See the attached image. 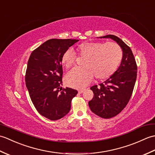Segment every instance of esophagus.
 I'll use <instances>...</instances> for the list:
<instances>
[{
	"label": "esophagus",
	"instance_id": "esophagus-1",
	"mask_svg": "<svg viewBox=\"0 0 155 155\" xmlns=\"http://www.w3.org/2000/svg\"><path fill=\"white\" fill-rule=\"evenodd\" d=\"M85 91V89H78V93H80V94H81V93H84V91Z\"/></svg>",
	"mask_w": 155,
	"mask_h": 155
}]
</instances>
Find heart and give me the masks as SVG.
Returning a JSON list of instances; mask_svg holds the SVG:
<instances>
[{"label": "heart", "mask_w": 155, "mask_h": 155, "mask_svg": "<svg viewBox=\"0 0 155 155\" xmlns=\"http://www.w3.org/2000/svg\"><path fill=\"white\" fill-rule=\"evenodd\" d=\"M78 55L87 57L83 68H74L65 77V83L74 88H83L91 83L95 75L98 80L111 77L121 63L123 52L119 45L114 42H84L77 48ZM76 55L72 49L65 51L61 62L68 68L74 65Z\"/></svg>", "instance_id": "1"}]
</instances>
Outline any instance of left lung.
Here are the masks:
<instances>
[{
  "label": "left lung",
  "instance_id": "8db88e82",
  "mask_svg": "<svg viewBox=\"0 0 155 155\" xmlns=\"http://www.w3.org/2000/svg\"><path fill=\"white\" fill-rule=\"evenodd\" d=\"M99 38H111L123 52L117 71L99 86L91 87L94 93L93 98L88 102L91 111L101 118H110L119 114L129 101L137 79V67L132 51L120 38L112 35Z\"/></svg>",
  "mask_w": 155,
  "mask_h": 155
}]
</instances>
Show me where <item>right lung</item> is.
Instances as JSON below:
<instances>
[{
    "label": "right lung",
    "mask_w": 155,
    "mask_h": 155,
    "mask_svg": "<svg viewBox=\"0 0 155 155\" xmlns=\"http://www.w3.org/2000/svg\"><path fill=\"white\" fill-rule=\"evenodd\" d=\"M78 40L50 39L32 52L26 71L25 82L31 99L42 116L51 120L64 117L71 110L77 90L62 85L61 57ZM61 91H60L59 89Z\"/></svg>",
    "instance_id": "1"
}]
</instances>
